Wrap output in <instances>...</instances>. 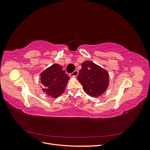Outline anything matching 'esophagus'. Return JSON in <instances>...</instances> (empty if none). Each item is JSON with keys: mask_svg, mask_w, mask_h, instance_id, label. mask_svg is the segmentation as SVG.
I'll return each instance as SVG.
<instances>
[{"mask_svg": "<svg viewBox=\"0 0 150 150\" xmlns=\"http://www.w3.org/2000/svg\"><path fill=\"white\" fill-rule=\"evenodd\" d=\"M78 75V71L77 70L74 71L72 72V73L70 74V76H71V77H76Z\"/></svg>", "mask_w": 150, "mask_h": 150, "instance_id": "1", "label": "esophagus"}]
</instances>
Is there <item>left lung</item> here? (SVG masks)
Instances as JSON below:
<instances>
[{
  "mask_svg": "<svg viewBox=\"0 0 150 150\" xmlns=\"http://www.w3.org/2000/svg\"><path fill=\"white\" fill-rule=\"evenodd\" d=\"M81 66L77 78L84 92L91 97L99 96L108 87V72L90 61L83 62Z\"/></svg>",
  "mask_w": 150,
  "mask_h": 150,
  "instance_id": "8db88e82",
  "label": "left lung"
}]
</instances>
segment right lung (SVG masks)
<instances>
[{"label": "right lung", "mask_w": 150, "mask_h": 150, "mask_svg": "<svg viewBox=\"0 0 150 150\" xmlns=\"http://www.w3.org/2000/svg\"><path fill=\"white\" fill-rule=\"evenodd\" d=\"M62 69L61 65L54 64L40 74V82L45 88L42 90L51 97L57 98L64 93L69 79Z\"/></svg>", "instance_id": "obj_1"}]
</instances>
